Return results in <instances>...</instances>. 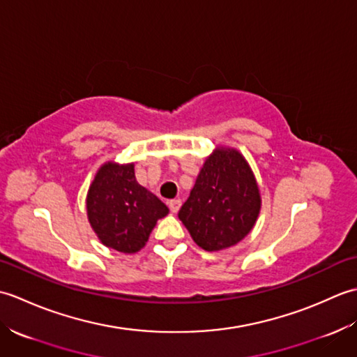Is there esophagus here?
Masks as SVG:
<instances>
[{
	"label": "esophagus",
	"instance_id": "34e87169",
	"mask_svg": "<svg viewBox=\"0 0 357 357\" xmlns=\"http://www.w3.org/2000/svg\"><path fill=\"white\" fill-rule=\"evenodd\" d=\"M181 206H183V202H181V199H172L169 202V208H170L172 213H178Z\"/></svg>",
	"mask_w": 357,
	"mask_h": 357
}]
</instances>
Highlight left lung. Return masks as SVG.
<instances>
[{
  "label": "left lung",
  "instance_id": "obj_1",
  "mask_svg": "<svg viewBox=\"0 0 357 357\" xmlns=\"http://www.w3.org/2000/svg\"><path fill=\"white\" fill-rule=\"evenodd\" d=\"M259 210V188L244 156L221 149L204 164L178 216L196 244L218 252L244 239Z\"/></svg>",
  "mask_w": 357,
  "mask_h": 357
}]
</instances>
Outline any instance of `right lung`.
Returning <instances> with one entry per match:
<instances>
[{
    "label": "right lung",
    "mask_w": 357,
    "mask_h": 357,
    "mask_svg": "<svg viewBox=\"0 0 357 357\" xmlns=\"http://www.w3.org/2000/svg\"><path fill=\"white\" fill-rule=\"evenodd\" d=\"M167 213L165 204L138 184L133 164H104L89 188L90 225L104 245L121 253L146 245L156 221Z\"/></svg>",
    "instance_id": "add662e5"
}]
</instances>
